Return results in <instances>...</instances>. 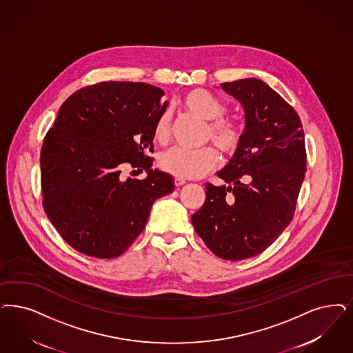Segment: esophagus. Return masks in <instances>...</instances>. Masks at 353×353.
<instances>
[{
	"label": "esophagus",
	"instance_id": "obj_1",
	"mask_svg": "<svg viewBox=\"0 0 353 353\" xmlns=\"http://www.w3.org/2000/svg\"><path fill=\"white\" fill-rule=\"evenodd\" d=\"M183 183H186L185 179H181V177H176L174 179V185L176 186H183Z\"/></svg>",
	"mask_w": 353,
	"mask_h": 353
}]
</instances>
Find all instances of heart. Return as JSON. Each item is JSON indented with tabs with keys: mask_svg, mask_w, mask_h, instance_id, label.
Listing matches in <instances>:
<instances>
[{
	"mask_svg": "<svg viewBox=\"0 0 353 353\" xmlns=\"http://www.w3.org/2000/svg\"><path fill=\"white\" fill-rule=\"evenodd\" d=\"M183 108L199 119L208 121L206 135L225 155H233L243 143V126L239 122L223 119L225 105L205 88H194L183 95ZM170 135V110H164L154 126V138L167 143ZM219 154L207 146L198 150L173 147L159 159L160 168L181 179H196L219 165Z\"/></svg>",
	"mask_w": 353,
	"mask_h": 353,
	"instance_id": "obj_1",
	"label": "heart"
}]
</instances>
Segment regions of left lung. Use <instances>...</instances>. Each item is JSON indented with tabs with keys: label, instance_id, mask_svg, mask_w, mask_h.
Instances as JSON below:
<instances>
[{
	"label": "left lung",
	"instance_id": "1",
	"mask_svg": "<svg viewBox=\"0 0 353 353\" xmlns=\"http://www.w3.org/2000/svg\"><path fill=\"white\" fill-rule=\"evenodd\" d=\"M245 112L243 143L218 172L227 185L206 183L192 221L215 256L241 261L266 250L291 223L306 172L297 112L256 78L221 83Z\"/></svg>",
	"mask_w": 353,
	"mask_h": 353
}]
</instances>
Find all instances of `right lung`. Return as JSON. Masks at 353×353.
Masks as SVG:
<instances>
[{
	"label": "right lung",
	"mask_w": 353,
	"mask_h": 353,
	"mask_svg": "<svg viewBox=\"0 0 353 353\" xmlns=\"http://www.w3.org/2000/svg\"><path fill=\"white\" fill-rule=\"evenodd\" d=\"M139 82H101L78 90L44 138L43 207L62 239L85 256H121L146 227L154 202L174 190L170 173L151 170L154 126L168 101ZM128 163L145 181L121 177Z\"/></svg>",
	"instance_id": "right-lung-1"
}]
</instances>
